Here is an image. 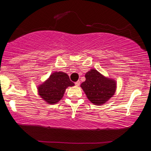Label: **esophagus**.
Instances as JSON below:
<instances>
[{
  "mask_svg": "<svg viewBox=\"0 0 151 151\" xmlns=\"http://www.w3.org/2000/svg\"><path fill=\"white\" fill-rule=\"evenodd\" d=\"M75 85L77 86H79L80 85V81H79H79L75 82Z\"/></svg>",
  "mask_w": 151,
  "mask_h": 151,
  "instance_id": "1",
  "label": "esophagus"
}]
</instances>
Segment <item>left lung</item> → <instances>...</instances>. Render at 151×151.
I'll use <instances>...</instances> for the list:
<instances>
[{
	"label": "left lung",
	"instance_id": "left-lung-1",
	"mask_svg": "<svg viewBox=\"0 0 151 151\" xmlns=\"http://www.w3.org/2000/svg\"><path fill=\"white\" fill-rule=\"evenodd\" d=\"M86 81L81 84L87 98L95 105H100L109 100L115 93L116 83L102 76L96 70H91L85 75Z\"/></svg>",
	"mask_w": 151,
	"mask_h": 151
}]
</instances>
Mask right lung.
Instances as JSON below:
<instances>
[{"instance_id": "1", "label": "right lung", "mask_w": 151, "mask_h": 151, "mask_svg": "<svg viewBox=\"0 0 151 151\" xmlns=\"http://www.w3.org/2000/svg\"><path fill=\"white\" fill-rule=\"evenodd\" d=\"M74 85L68 74L62 72H56L38 87V93L44 100L49 104H53L61 100L67 88Z\"/></svg>"}]
</instances>
